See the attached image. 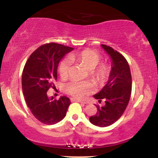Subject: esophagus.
Returning a JSON list of instances; mask_svg holds the SVG:
<instances>
[{
	"label": "esophagus",
	"instance_id": "34e87169",
	"mask_svg": "<svg viewBox=\"0 0 158 158\" xmlns=\"http://www.w3.org/2000/svg\"><path fill=\"white\" fill-rule=\"evenodd\" d=\"M70 100H71V102H78L82 103V104H86V102H84V101H81L80 99H75V98H70Z\"/></svg>",
	"mask_w": 158,
	"mask_h": 158
}]
</instances>
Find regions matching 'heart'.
I'll use <instances>...</instances> for the list:
<instances>
[{
	"instance_id": "obj_1",
	"label": "heart",
	"mask_w": 158,
	"mask_h": 158,
	"mask_svg": "<svg viewBox=\"0 0 158 158\" xmlns=\"http://www.w3.org/2000/svg\"><path fill=\"white\" fill-rule=\"evenodd\" d=\"M69 58L71 61L81 63L88 70L90 75L99 86L106 84L108 80L111 72V67L108 63L100 61V54L93 50L86 49L76 53L70 54ZM70 67V60L68 58H64L59 64V73L61 79L68 76ZM65 89L69 94L77 99H84L89 94L94 93L96 90L95 85L90 81L72 80L65 85Z\"/></svg>"
}]
</instances>
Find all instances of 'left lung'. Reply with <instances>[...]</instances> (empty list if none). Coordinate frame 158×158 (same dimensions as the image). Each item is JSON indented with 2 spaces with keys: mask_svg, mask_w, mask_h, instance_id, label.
Wrapping results in <instances>:
<instances>
[{
  "mask_svg": "<svg viewBox=\"0 0 158 158\" xmlns=\"http://www.w3.org/2000/svg\"><path fill=\"white\" fill-rule=\"evenodd\" d=\"M102 48L110 56L112 60V68L108 82L99 93L94 96L106 105L97 106V112L89 118L92 124L99 127L112 125L120 118L124 113L131 94V74L126 58L117 50L106 44Z\"/></svg>",
  "mask_w": 158,
  "mask_h": 158,
  "instance_id": "obj_1",
  "label": "left lung"
}]
</instances>
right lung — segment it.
<instances>
[{
  "mask_svg": "<svg viewBox=\"0 0 158 158\" xmlns=\"http://www.w3.org/2000/svg\"><path fill=\"white\" fill-rule=\"evenodd\" d=\"M73 48L57 43H49L36 49L27 59L22 73V90L32 114L44 124L52 125L64 119L69 106L68 97L59 99L48 97V90L55 88L57 68L64 55Z\"/></svg>",
  "mask_w": 158,
  "mask_h": 158,
  "instance_id": "right-lung-1",
  "label": "right lung"
}]
</instances>
